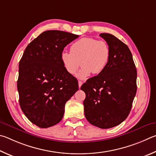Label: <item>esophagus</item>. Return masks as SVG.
Masks as SVG:
<instances>
[{
  "label": "esophagus",
  "instance_id": "34e87169",
  "mask_svg": "<svg viewBox=\"0 0 156 156\" xmlns=\"http://www.w3.org/2000/svg\"><path fill=\"white\" fill-rule=\"evenodd\" d=\"M78 83H79V88H81V85H82V81H78Z\"/></svg>",
  "mask_w": 156,
  "mask_h": 156
}]
</instances>
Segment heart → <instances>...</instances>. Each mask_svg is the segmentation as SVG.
Wrapping results in <instances>:
<instances>
[{"label": "heart", "instance_id": "obj_1", "mask_svg": "<svg viewBox=\"0 0 156 156\" xmlns=\"http://www.w3.org/2000/svg\"><path fill=\"white\" fill-rule=\"evenodd\" d=\"M110 57V49L104 40L94 37H83L73 43L70 52L62 51L61 61L67 72L75 75L81 62L82 68L76 74L81 80H85L93 73H102L107 66Z\"/></svg>", "mask_w": 156, "mask_h": 156}]
</instances>
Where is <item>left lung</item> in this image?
Returning a JSON list of instances; mask_svg holds the SVG:
<instances>
[{
    "label": "left lung",
    "mask_w": 156,
    "mask_h": 156,
    "mask_svg": "<svg viewBox=\"0 0 156 156\" xmlns=\"http://www.w3.org/2000/svg\"><path fill=\"white\" fill-rule=\"evenodd\" d=\"M110 49L105 70L81 87L86 93L84 114L90 123L101 129L121 124L129 115L137 90V71L125 43L110 34H101Z\"/></svg>",
    "instance_id": "8db88e82"
}]
</instances>
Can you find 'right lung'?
<instances>
[{"instance_id": "obj_1", "label": "right lung", "mask_w": 156, "mask_h": 156, "mask_svg": "<svg viewBox=\"0 0 156 156\" xmlns=\"http://www.w3.org/2000/svg\"><path fill=\"white\" fill-rule=\"evenodd\" d=\"M79 35L50 30L29 44L19 62L20 108L32 123L47 128L61 121L65 104L78 90V81L61 61L66 46Z\"/></svg>"}]
</instances>
